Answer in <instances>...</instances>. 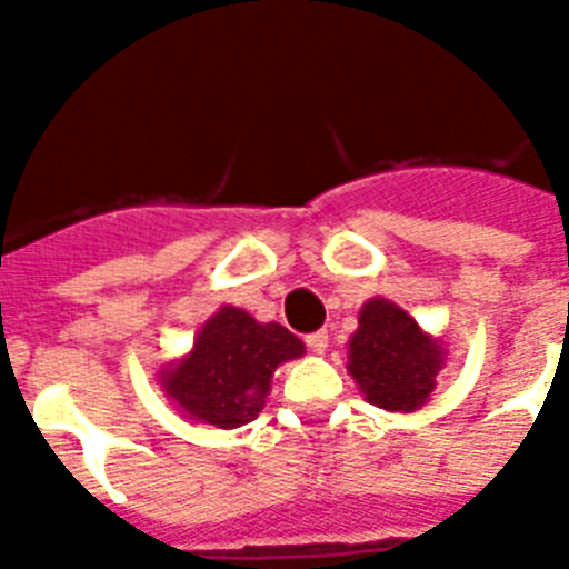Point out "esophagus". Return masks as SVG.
Wrapping results in <instances>:
<instances>
[{
    "label": "esophagus",
    "mask_w": 569,
    "mask_h": 569,
    "mask_svg": "<svg viewBox=\"0 0 569 569\" xmlns=\"http://www.w3.org/2000/svg\"><path fill=\"white\" fill-rule=\"evenodd\" d=\"M303 342H307V351H312V355H325V351H328V330L307 333V337H303Z\"/></svg>",
    "instance_id": "obj_1"
}]
</instances>
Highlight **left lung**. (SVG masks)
<instances>
[{
	"instance_id": "8db88e82",
	"label": "left lung",
	"mask_w": 569,
	"mask_h": 569,
	"mask_svg": "<svg viewBox=\"0 0 569 569\" xmlns=\"http://www.w3.org/2000/svg\"><path fill=\"white\" fill-rule=\"evenodd\" d=\"M348 348V372L355 375L369 405L407 413L422 407L433 392L442 363L440 346L396 303L380 298L366 303Z\"/></svg>"
}]
</instances>
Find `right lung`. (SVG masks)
Here are the masks:
<instances>
[{"instance_id":"add662e5","label":"right lung","mask_w":569,"mask_h":569,"mask_svg":"<svg viewBox=\"0 0 569 569\" xmlns=\"http://www.w3.org/2000/svg\"><path fill=\"white\" fill-rule=\"evenodd\" d=\"M301 355L303 342L283 325H259L244 310L223 307L197 333L194 351L162 375V383L197 422L239 428L266 407L277 366Z\"/></svg>"}]
</instances>
